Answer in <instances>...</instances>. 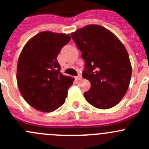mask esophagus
<instances>
[{
    "mask_svg": "<svg viewBox=\"0 0 149 149\" xmlns=\"http://www.w3.org/2000/svg\"><path fill=\"white\" fill-rule=\"evenodd\" d=\"M81 78H82V77H81V74H79L77 76H76V79L77 80H80V79H81Z\"/></svg>",
    "mask_w": 149,
    "mask_h": 149,
    "instance_id": "34e87169",
    "label": "esophagus"
}]
</instances>
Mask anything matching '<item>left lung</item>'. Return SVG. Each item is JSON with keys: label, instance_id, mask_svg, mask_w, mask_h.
I'll return each mask as SVG.
<instances>
[{"label": "left lung", "instance_id": "1", "mask_svg": "<svg viewBox=\"0 0 149 149\" xmlns=\"http://www.w3.org/2000/svg\"><path fill=\"white\" fill-rule=\"evenodd\" d=\"M84 60L82 77L91 82L85 100L100 109L116 105L126 93L131 65L126 49L115 35L100 25H88L71 34Z\"/></svg>", "mask_w": 149, "mask_h": 149}]
</instances>
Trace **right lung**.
<instances>
[{
	"mask_svg": "<svg viewBox=\"0 0 149 149\" xmlns=\"http://www.w3.org/2000/svg\"><path fill=\"white\" fill-rule=\"evenodd\" d=\"M70 41L69 35L42 32L29 40L20 54L19 91L25 101L38 111L52 112L65 103L73 79L60 72L57 56Z\"/></svg>",
	"mask_w": 149,
	"mask_h": 149,
	"instance_id": "right-lung-1",
	"label": "right lung"
}]
</instances>
